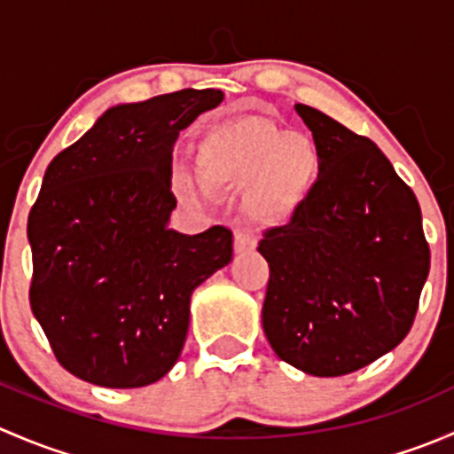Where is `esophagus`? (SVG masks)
Returning <instances> with one entry per match:
<instances>
[{
    "instance_id": "34e87169",
    "label": "esophagus",
    "mask_w": 454,
    "mask_h": 454,
    "mask_svg": "<svg viewBox=\"0 0 454 454\" xmlns=\"http://www.w3.org/2000/svg\"><path fill=\"white\" fill-rule=\"evenodd\" d=\"M256 248V235L253 231H237L235 232V250L237 253H248Z\"/></svg>"
}]
</instances>
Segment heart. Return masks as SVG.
Returning a JSON list of instances; mask_svg holds the SVG:
<instances>
[{"label": "heart", "instance_id": "heart-1", "mask_svg": "<svg viewBox=\"0 0 454 454\" xmlns=\"http://www.w3.org/2000/svg\"><path fill=\"white\" fill-rule=\"evenodd\" d=\"M200 176L180 168L176 189L198 206L215 201V189H235L250 181V206L261 217L290 213L312 184L314 142L303 134H283L272 121L239 116L213 125L195 146Z\"/></svg>", "mask_w": 454, "mask_h": 454}]
</instances>
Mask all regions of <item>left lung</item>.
Segmentation results:
<instances>
[{"label": "left lung", "instance_id": "left-lung-1", "mask_svg": "<svg viewBox=\"0 0 454 454\" xmlns=\"http://www.w3.org/2000/svg\"><path fill=\"white\" fill-rule=\"evenodd\" d=\"M318 177L259 253L270 265L263 332L274 354L318 378L351 373L409 333L428 277L422 210L387 155L308 105Z\"/></svg>", "mask_w": 454, "mask_h": 454}]
</instances>
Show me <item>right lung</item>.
I'll return each instance as SVG.
<instances>
[{
  "label": "right lung",
  "mask_w": 454,
  "mask_h": 454,
  "mask_svg": "<svg viewBox=\"0 0 454 454\" xmlns=\"http://www.w3.org/2000/svg\"><path fill=\"white\" fill-rule=\"evenodd\" d=\"M219 90H182L107 109L45 168L28 217L30 308L63 369L138 388L173 369L191 294L232 261V232L168 228L173 145Z\"/></svg>",
  "instance_id": "add662e5"
}]
</instances>
